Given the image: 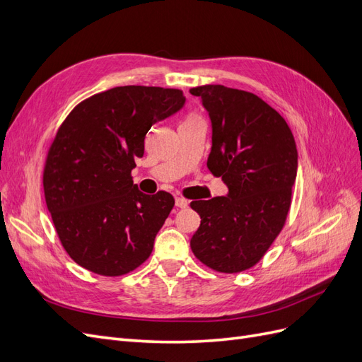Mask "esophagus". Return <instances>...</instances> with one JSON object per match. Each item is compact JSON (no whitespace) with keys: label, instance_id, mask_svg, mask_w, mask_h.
I'll return each mask as SVG.
<instances>
[{"label":"esophagus","instance_id":"obj_1","mask_svg":"<svg viewBox=\"0 0 362 362\" xmlns=\"http://www.w3.org/2000/svg\"><path fill=\"white\" fill-rule=\"evenodd\" d=\"M175 205H177L178 208H185L189 205V201L181 198V196H177V198H175Z\"/></svg>","mask_w":362,"mask_h":362}]
</instances>
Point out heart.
<instances>
[{
  "label": "heart",
  "instance_id": "heart-1",
  "mask_svg": "<svg viewBox=\"0 0 362 362\" xmlns=\"http://www.w3.org/2000/svg\"><path fill=\"white\" fill-rule=\"evenodd\" d=\"M189 119H199V117H198V116H190ZM189 119H187V120H189Z\"/></svg>",
  "mask_w": 362,
  "mask_h": 362
}]
</instances>
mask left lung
Here are the masks:
<instances>
[{"label": "left lung", "instance_id": "obj_1", "mask_svg": "<svg viewBox=\"0 0 362 362\" xmlns=\"http://www.w3.org/2000/svg\"><path fill=\"white\" fill-rule=\"evenodd\" d=\"M211 120L206 166L228 194L190 206L201 225L190 240L194 257L222 273L255 266L286 223L298 173L290 127L257 95L221 84L190 89Z\"/></svg>", "mask_w": 362, "mask_h": 362}]
</instances>
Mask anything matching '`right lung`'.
I'll return each mask as SVG.
<instances>
[{
	"instance_id": "add662e5",
	"label": "right lung",
	"mask_w": 362,
	"mask_h": 362,
	"mask_svg": "<svg viewBox=\"0 0 362 362\" xmlns=\"http://www.w3.org/2000/svg\"><path fill=\"white\" fill-rule=\"evenodd\" d=\"M178 89L120 86L76 105L59 128L43 192L60 242L81 267L120 276L145 262L175 205L141 193L131 178L151 127L184 107Z\"/></svg>"
}]
</instances>
